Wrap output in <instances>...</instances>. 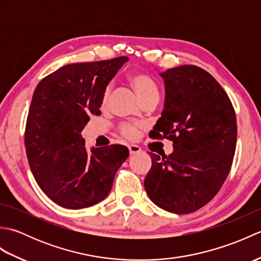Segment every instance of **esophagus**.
<instances>
[{
  "instance_id": "34e87169",
  "label": "esophagus",
  "mask_w": 261,
  "mask_h": 261,
  "mask_svg": "<svg viewBox=\"0 0 261 261\" xmlns=\"http://www.w3.org/2000/svg\"><path fill=\"white\" fill-rule=\"evenodd\" d=\"M127 148H129L130 154H136V153L141 152V148L139 146H137V145H130Z\"/></svg>"
}]
</instances>
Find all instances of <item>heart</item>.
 I'll return each mask as SVG.
<instances>
[{
  "instance_id": "obj_1",
  "label": "heart",
  "mask_w": 261,
  "mask_h": 261,
  "mask_svg": "<svg viewBox=\"0 0 261 261\" xmlns=\"http://www.w3.org/2000/svg\"><path fill=\"white\" fill-rule=\"evenodd\" d=\"M126 81L130 86L134 88L138 97L141 99L142 103L149 101H158L159 98V88L157 83L152 77L142 70L130 71L126 75ZM110 88L105 87L101 96V107L105 108L109 102ZM141 126L139 124L124 123L119 126V132L126 139H135L139 134Z\"/></svg>"
}]
</instances>
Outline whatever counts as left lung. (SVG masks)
<instances>
[{
  "label": "left lung",
  "instance_id": "1",
  "mask_svg": "<svg viewBox=\"0 0 261 261\" xmlns=\"http://www.w3.org/2000/svg\"><path fill=\"white\" fill-rule=\"evenodd\" d=\"M166 98L152 139L171 140L169 156L150 152L149 198L165 211L188 214L212 199L229 175L237 145L236 112L212 75L194 65L160 74Z\"/></svg>",
  "mask_w": 261,
  "mask_h": 261
}]
</instances>
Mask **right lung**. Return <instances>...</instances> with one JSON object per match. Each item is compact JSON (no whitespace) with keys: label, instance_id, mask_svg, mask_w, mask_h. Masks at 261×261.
I'll return each mask as SVG.
<instances>
[{"label":"right lung","instance_id":"add662e5","mask_svg":"<svg viewBox=\"0 0 261 261\" xmlns=\"http://www.w3.org/2000/svg\"><path fill=\"white\" fill-rule=\"evenodd\" d=\"M127 57L63 66L37 85L28 114V162L42 192L65 208L92 206L108 196L129 157L124 146L86 151L81 132L99 115L104 88Z\"/></svg>","mask_w":261,"mask_h":261}]
</instances>
